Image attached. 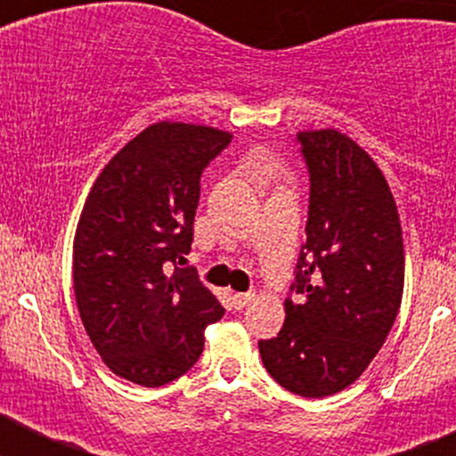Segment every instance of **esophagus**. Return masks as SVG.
Wrapping results in <instances>:
<instances>
[{
    "instance_id": "34e87169",
    "label": "esophagus",
    "mask_w": 456,
    "mask_h": 456,
    "mask_svg": "<svg viewBox=\"0 0 456 456\" xmlns=\"http://www.w3.org/2000/svg\"><path fill=\"white\" fill-rule=\"evenodd\" d=\"M251 299H253L251 292H237V294H232V301H235L237 308H247V305L251 304Z\"/></svg>"
}]
</instances>
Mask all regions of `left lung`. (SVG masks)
<instances>
[{
	"label": "left lung",
	"mask_w": 456,
	"mask_h": 456,
	"mask_svg": "<svg viewBox=\"0 0 456 456\" xmlns=\"http://www.w3.org/2000/svg\"><path fill=\"white\" fill-rule=\"evenodd\" d=\"M308 221L285 324L260 340L267 372L289 393L326 397L354 384L388 338L404 288L397 205L372 157L338 130L299 132Z\"/></svg>",
	"instance_id": "left-lung-1"
}]
</instances>
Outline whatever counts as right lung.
<instances>
[{"label":"right lung","instance_id":"add662e5","mask_svg":"<svg viewBox=\"0 0 456 456\" xmlns=\"http://www.w3.org/2000/svg\"><path fill=\"white\" fill-rule=\"evenodd\" d=\"M232 134L155 123L104 167L88 193L72 248L84 329L107 368L146 388L183 377L224 305L184 265L200 175Z\"/></svg>","mask_w":456,"mask_h":456}]
</instances>
